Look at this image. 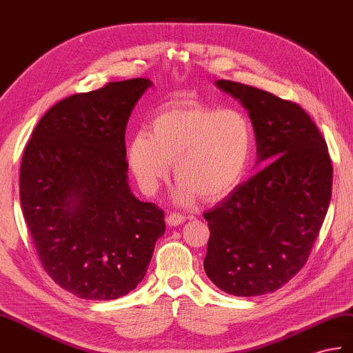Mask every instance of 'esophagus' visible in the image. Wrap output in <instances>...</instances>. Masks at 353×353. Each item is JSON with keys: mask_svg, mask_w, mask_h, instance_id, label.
Segmentation results:
<instances>
[{"mask_svg": "<svg viewBox=\"0 0 353 353\" xmlns=\"http://www.w3.org/2000/svg\"><path fill=\"white\" fill-rule=\"evenodd\" d=\"M185 219H186L185 215L176 214V212H171V214L167 216V224L168 225H180Z\"/></svg>", "mask_w": 353, "mask_h": 353, "instance_id": "34e87169", "label": "esophagus"}]
</instances>
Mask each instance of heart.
Instances as JSON below:
<instances>
[{"instance_id":"b5f03b06","label":"heart","mask_w":353,"mask_h":353,"mask_svg":"<svg viewBox=\"0 0 353 353\" xmlns=\"http://www.w3.org/2000/svg\"><path fill=\"white\" fill-rule=\"evenodd\" d=\"M254 150V129L245 112L196 102L162 106L129 144V162L145 192H154L170 176L171 162L180 180L177 201L219 200L247 174Z\"/></svg>"}]
</instances>
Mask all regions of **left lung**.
<instances>
[{"instance_id": "1", "label": "left lung", "mask_w": 353, "mask_h": 353, "mask_svg": "<svg viewBox=\"0 0 353 353\" xmlns=\"http://www.w3.org/2000/svg\"><path fill=\"white\" fill-rule=\"evenodd\" d=\"M216 85L248 110L257 162H271L203 214L210 230L204 270L225 293L260 296L307 263L331 201V157L301 105L234 81Z\"/></svg>"}]
</instances>
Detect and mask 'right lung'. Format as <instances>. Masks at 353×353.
Instances as JSON below:
<instances>
[{"instance_id":"right-lung-1","label":"right lung","mask_w":353,"mask_h":353,"mask_svg":"<svg viewBox=\"0 0 353 353\" xmlns=\"http://www.w3.org/2000/svg\"><path fill=\"white\" fill-rule=\"evenodd\" d=\"M150 85L135 78L65 97L23 150L19 199L39 260L81 299L134 290L165 232L163 210L135 199L126 174V125Z\"/></svg>"}]
</instances>
